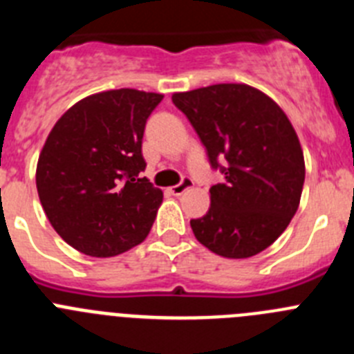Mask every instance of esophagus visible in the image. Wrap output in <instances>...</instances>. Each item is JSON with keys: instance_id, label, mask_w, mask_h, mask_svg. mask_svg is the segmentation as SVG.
<instances>
[{"instance_id": "1", "label": "esophagus", "mask_w": 354, "mask_h": 354, "mask_svg": "<svg viewBox=\"0 0 354 354\" xmlns=\"http://www.w3.org/2000/svg\"><path fill=\"white\" fill-rule=\"evenodd\" d=\"M192 187H193V180L187 179V177H186V179L180 180L179 184H175V186H171L170 192H171V195L179 196V195H183L184 192H187V189H192Z\"/></svg>"}]
</instances>
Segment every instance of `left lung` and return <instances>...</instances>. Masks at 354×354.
I'll return each instance as SVG.
<instances>
[{
	"instance_id": "8db88e82",
	"label": "left lung",
	"mask_w": 354,
	"mask_h": 354,
	"mask_svg": "<svg viewBox=\"0 0 354 354\" xmlns=\"http://www.w3.org/2000/svg\"><path fill=\"white\" fill-rule=\"evenodd\" d=\"M171 101L195 127L212 168L227 162L207 214L189 221L193 234L225 259L257 255L299 207L305 158L292 124L270 95L245 83L175 92Z\"/></svg>"
}]
</instances>
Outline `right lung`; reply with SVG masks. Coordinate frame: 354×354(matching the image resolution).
<instances>
[{
	"instance_id": "obj_1",
	"label": "right lung",
	"mask_w": 354,
	"mask_h": 354,
	"mask_svg": "<svg viewBox=\"0 0 354 354\" xmlns=\"http://www.w3.org/2000/svg\"><path fill=\"white\" fill-rule=\"evenodd\" d=\"M162 93L118 88L84 97L40 150L37 192L58 236L90 257H115L149 236L162 192L142 177L147 118Z\"/></svg>"
}]
</instances>
